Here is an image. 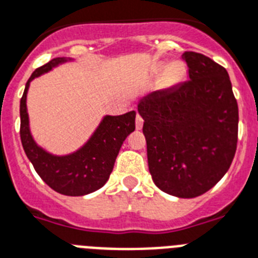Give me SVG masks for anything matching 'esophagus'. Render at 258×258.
Segmentation results:
<instances>
[{
  "label": "esophagus",
  "instance_id": "esophagus-1",
  "mask_svg": "<svg viewBox=\"0 0 258 258\" xmlns=\"http://www.w3.org/2000/svg\"><path fill=\"white\" fill-rule=\"evenodd\" d=\"M143 123H144V120H143L142 116L138 114V115H136V122H135L136 130H142L143 128Z\"/></svg>",
  "mask_w": 258,
  "mask_h": 258
}]
</instances>
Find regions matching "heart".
<instances>
[{
	"instance_id": "heart-1",
	"label": "heart",
	"mask_w": 258,
	"mask_h": 258,
	"mask_svg": "<svg viewBox=\"0 0 258 258\" xmlns=\"http://www.w3.org/2000/svg\"><path fill=\"white\" fill-rule=\"evenodd\" d=\"M152 76L161 75L160 86L162 89L174 88L181 84L186 77V67L181 61H172L169 64L157 62L151 71Z\"/></svg>"
}]
</instances>
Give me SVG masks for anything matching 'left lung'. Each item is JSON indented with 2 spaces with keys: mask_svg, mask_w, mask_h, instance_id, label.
I'll list each match as a JSON object with an SVG mask.
<instances>
[{
  "mask_svg": "<svg viewBox=\"0 0 258 258\" xmlns=\"http://www.w3.org/2000/svg\"><path fill=\"white\" fill-rule=\"evenodd\" d=\"M182 59L189 81L143 97L138 112L155 185L170 196L196 198L231 166L239 109L226 69L197 52H185Z\"/></svg>",
  "mask_w": 258,
  "mask_h": 258,
  "instance_id": "8db88e82",
  "label": "left lung"
}]
</instances>
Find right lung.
<instances>
[{
	"label": "right lung",
	"instance_id": "obj_1",
	"mask_svg": "<svg viewBox=\"0 0 258 258\" xmlns=\"http://www.w3.org/2000/svg\"><path fill=\"white\" fill-rule=\"evenodd\" d=\"M75 61L71 57H56L35 69L26 84L21 98V142L26 156L40 178L55 191L69 197H81L101 189L112 172L114 162L125 138L135 130V111L123 115H105L84 146L68 155H53L32 138L27 112L30 82L56 67Z\"/></svg>",
	"mask_w": 258,
	"mask_h": 258
}]
</instances>
